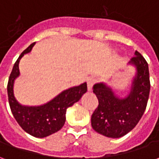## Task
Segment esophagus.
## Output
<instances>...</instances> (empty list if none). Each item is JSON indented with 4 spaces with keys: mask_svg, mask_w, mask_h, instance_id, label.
<instances>
[{
    "mask_svg": "<svg viewBox=\"0 0 159 159\" xmlns=\"http://www.w3.org/2000/svg\"><path fill=\"white\" fill-rule=\"evenodd\" d=\"M97 81V78L95 76H89V79H88V90L89 91H91L92 90V88H93V84L95 83V82Z\"/></svg>",
    "mask_w": 159,
    "mask_h": 159,
    "instance_id": "1",
    "label": "esophagus"
}]
</instances>
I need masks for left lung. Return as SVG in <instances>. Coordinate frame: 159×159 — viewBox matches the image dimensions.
<instances>
[{"label": "left lung", "mask_w": 159, "mask_h": 159, "mask_svg": "<svg viewBox=\"0 0 159 159\" xmlns=\"http://www.w3.org/2000/svg\"><path fill=\"white\" fill-rule=\"evenodd\" d=\"M129 61L136 67L129 94L119 99L112 89L104 83H96L93 92L99 105L92 114L91 125L99 134L111 138H119L133 129L147 108L150 93L148 64L138 51Z\"/></svg>", "instance_id": "1"}]
</instances>
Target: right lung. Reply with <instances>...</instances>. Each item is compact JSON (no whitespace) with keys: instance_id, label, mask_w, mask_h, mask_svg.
I'll use <instances>...</instances> for the list:
<instances>
[{"instance_id":"obj_1","label":"right lung","mask_w":159,"mask_h":159,"mask_svg":"<svg viewBox=\"0 0 159 159\" xmlns=\"http://www.w3.org/2000/svg\"><path fill=\"white\" fill-rule=\"evenodd\" d=\"M34 45L35 42L30 44L14 64L7 83V95L12 113L19 126L32 136L43 138L62 129L66 122L67 108L77 102L86 93L88 88L86 83L70 88L40 107H25L18 103L13 95V83L19 76V60L25 53L30 52Z\"/></svg>"}]
</instances>
